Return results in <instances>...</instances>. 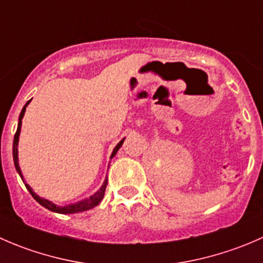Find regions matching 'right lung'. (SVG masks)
<instances>
[{"label":"right lung","mask_w":263,"mask_h":263,"mask_svg":"<svg viewBox=\"0 0 263 263\" xmlns=\"http://www.w3.org/2000/svg\"><path fill=\"white\" fill-rule=\"evenodd\" d=\"M30 103V100H29L28 103H26L25 105H24L23 110H21L20 113V117H18V124H17V129H16V134H15L14 136V145H12V156H14V163H15V168H16L17 173L20 174L21 179L24 181V177L23 174H21V171H20V166H18V158H17V142H18V136H20V129H21V119H23L24 117V113H25V109L26 107H28V104ZM124 139L122 140V141L118 142V145L115 147V150H113L112 155H110V159L113 158V156L116 155L117 151L119 150V147L122 146V144H123ZM107 183H108V179H105L104 183H103L102 188H100L99 191H98L97 193H95L94 196H91V197L86 198V200L84 201H80V202L78 203H72V205H67V206H63V208H61V206H57L54 205V203H52L50 201L48 200H44V198L39 197L38 195H35V193L33 192V190H31L30 187H29L28 184L25 183V187L28 188V191L30 192V195L33 196L34 200L36 201V202L41 203L42 206H44L46 209H48V210L53 211V213H58V214H76V213H81V211H86V210H90V209L95 208L97 205H99L100 201L103 200V197H104V192H105V188H107Z\"/></svg>","instance_id":"obj_1"}]
</instances>
